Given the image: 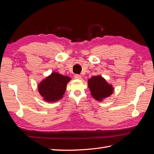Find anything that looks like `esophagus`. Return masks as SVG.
Here are the masks:
<instances>
[{
	"mask_svg": "<svg viewBox=\"0 0 154 154\" xmlns=\"http://www.w3.org/2000/svg\"><path fill=\"white\" fill-rule=\"evenodd\" d=\"M74 78L75 79H81V76L80 75H78V74H76L74 76Z\"/></svg>",
	"mask_w": 154,
	"mask_h": 154,
	"instance_id": "1",
	"label": "esophagus"
}]
</instances>
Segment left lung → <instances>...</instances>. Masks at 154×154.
Returning a JSON list of instances; mask_svg holds the SVG:
<instances>
[{"label":"left lung","mask_w":154,"mask_h":154,"mask_svg":"<svg viewBox=\"0 0 154 154\" xmlns=\"http://www.w3.org/2000/svg\"><path fill=\"white\" fill-rule=\"evenodd\" d=\"M88 86L91 95L99 101L111 95L114 91L112 86L100 75L93 76L88 80Z\"/></svg>","instance_id":"left-lung-1"}]
</instances>
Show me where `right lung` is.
I'll return each mask as SVG.
<instances>
[{
  "label": "right lung",
  "instance_id": "obj_1",
  "mask_svg": "<svg viewBox=\"0 0 154 154\" xmlns=\"http://www.w3.org/2000/svg\"><path fill=\"white\" fill-rule=\"evenodd\" d=\"M70 79L67 76L54 72L39 84V93L47 102H56L62 99Z\"/></svg>",
  "mask_w": 154,
  "mask_h": 154
}]
</instances>
